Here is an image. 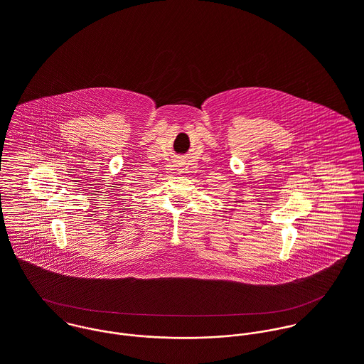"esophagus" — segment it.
Returning a JSON list of instances; mask_svg holds the SVG:
<instances>
[{
    "mask_svg": "<svg viewBox=\"0 0 364 364\" xmlns=\"http://www.w3.org/2000/svg\"><path fill=\"white\" fill-rule=\"evenodd\" d=\"M176 169H178L179 172H183V171H182V168H176Z\"/></svg>",
    "mask_w": 364,
    "mask_h": 364,
    "instance_id": "obj_1",
    "label": "esophagus"
}]
</instances>
